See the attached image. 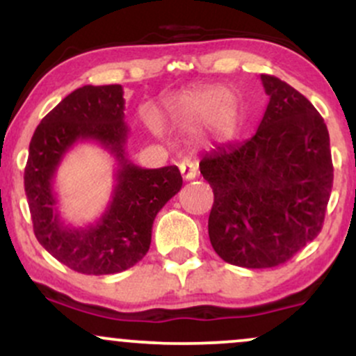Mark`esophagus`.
<instances>
[{
  "label": "esophagus",
  "mask_w": 356,
  "mask_h": 356,
  "mask_svg": "<svg viewBox=\"0 0 356 356\" xmlns=\"http://www.w3.org/2000/svg\"><path fill=\"white\" fill-rule=\"evenodd\" d=\"M179 169H181L182 177L186 179V181H192V179L197 177V174H199L197 165H195L192 161H184V162H181V165H179Z\"/></svg>",
  "instance_id": "obj_1"
}]
</instances>
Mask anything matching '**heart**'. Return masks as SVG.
Returning a JSON list of instances; mask_svg holds the SVG:
<instances>
[{"label":"heart","instance_id":"obj_1","mask_svg":"<svg viewBox=\"0 0 356 356\" xmlns=\"http://www.w3.org/2000/svg\"><path fill=\"white\" fill-rule=\"evenodd\" d=\"M170 112L174 120L191 132L211 127L219 142L231 140L243 122L241 104L220 85L181 93L170 104Z\"/></svg>","mask_w":356,"mask_h":356}]
</instances>
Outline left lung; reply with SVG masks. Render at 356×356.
<instances>
[{
    "mask_svg": "<svg viewBox=\"0 0 356 356\" xmlns=\"http://www.w3.org/2000/svg\"><path fill=\"white\" fill-rule=\"evenodd\" d=\"M261 81L269 102L254 136L218 147L199 164L214 192L212 248L251 269L280 266L316 238L333 187L323 117L286 81Z\"/></svg>",
    "mask_w": 356,
    "mask_h": 356,
    "instance_id": "obj_1",
    "label": "left lung"
}]
</instances>
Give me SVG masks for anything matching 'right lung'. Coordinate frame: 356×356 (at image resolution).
Instances as JSON below:
<instances>
[{
    "instance_id": "right-lung-1",
    "label": "right lung",
    "mask_w": 356,
    "mask_h": 356,
    "mask_svg": "<svg viewBox=\"0 0 356 356\" xmlns=\"http://www.w3.org/2000/svg\"><path fill=\"white\" fill-rule=\"evenodd\" d=\"M122 85H85L56 105L36 127L24 167V192L36 239L53 257L81 275H113L132 268L147 254L157 212L182 187L175 165L142 169L127 159ZM95 141L116 161V186L95 223L73 227L59 218L52 189L67 152Z\"/></svg>"
}]
</instances>
